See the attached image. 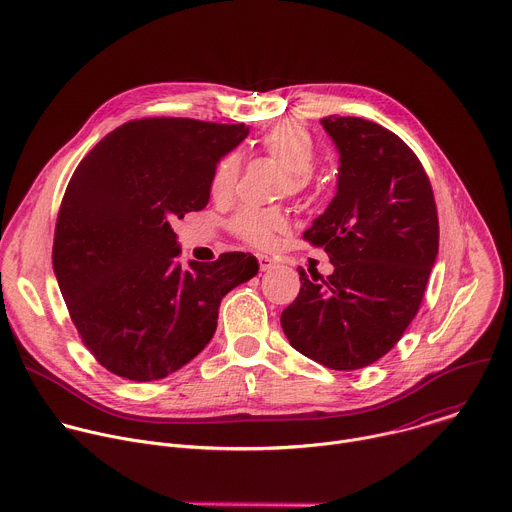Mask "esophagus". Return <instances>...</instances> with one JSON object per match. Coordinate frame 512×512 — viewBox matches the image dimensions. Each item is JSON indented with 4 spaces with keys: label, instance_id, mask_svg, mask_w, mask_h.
Returning a JSON list of instances; mask_svg holds the SVG:
<instances>
[{
    "label": "esophagus",
    "instance_id": "1",
    "mask_svg": "<svg viewBox=\"0 0 512 512\" xmlns=\"http://www.w3.org/2000/svg\"><path fill=\"white\" fill-rule=\"evenodd\" d=\"M257 261H259V269H261V271H269V269L275 265V261H273L271 257H267V255H259Z\"/></svg>",
    "mask_w": 512,
    "mask_h": 512
}]
</instances>
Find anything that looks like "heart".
Returning a JSON list of instances; mask_svg holds the SVG:
<instances>
[{"instance_id": "heart-1", "label": "heart", "mask_w": 512, "mask_h": 512, "mask_svg": "<svg viewBox=\"0 0 512 512\" xmlns=\"http://www.w3.org/2000/svg\"><path fill=\"white\" fill-rule=\"evenodd\" d=\"M261 150L273 158L285 173L291 193L305 187L307 177L317 164V148L305 126L297 122H281L267 130L261 138ZM241 160L235 152L225 154L213 168L209 189L215 199H227L239 179ZM233 233L257 247L269 245L275 235L287 229V219L277 209H243L231 221Z\"/></svg>"}]
</instances>
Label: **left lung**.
<instances>
[{
  "label": "left lung",
  "mask_w": 512,
  "mask_h": 512,
  "mask_svg": "<svg viewBox=\"0 0 512 512\" xmlns=\"http://www.w3.org/2000/svg\"><path fill=\"white\" fill-rule=\"evenodd\" d=\"M339 152L337 193L303 239L323 247L333 273L299 269L283 309L289 344L331 370H360L386 356L416 317L438 255V213L426 170L388 128L327 116Z\"/></svg>",
  "instance_id": "obj_1"
}]
</instances>
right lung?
Listing matches in <instances>:
<instances>
[{"mask_svg":"<svg viewBox=\"0 0 512 512\" xmlns=\"http://www.w3.org/2000/svg\"><path fill=\"white\" fill-rule=\"evenodd\" d=\"M245 124L140 118L106 134L78 164L54 233V273L84 346L108 372L166 378L199 356L221 299L257 275L251 253L179 263L170 227L207 207L215 164Z\"/></svg>","mask_w":512,"mask_h":512,"instance_id":"obj_1","label":"right lung"}]
</instances>
